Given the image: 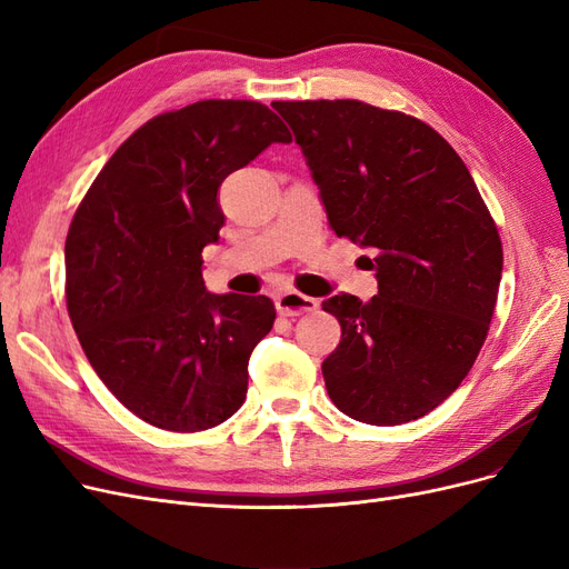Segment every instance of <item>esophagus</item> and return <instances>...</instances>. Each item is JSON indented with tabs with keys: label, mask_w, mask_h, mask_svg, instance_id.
<instances>
[{
	"label": "esophagus",
	"mask_w": 569,
	"mask_h": 569,
	"mask_svg": "<svg viewBox=\"0 0 569 569\" xmlns=\"http://www.w3.org/2000/svg\"><path fill=\"white\" fill-rule=\"evenodd\" d=\"M274 306H278V313L280 316L295 318V316L318 311L320 301L311 299V297H303V295H299V291H295V289H289V291H282V295H278V299H274Z\"/></svg>",
	"instance_id": "1"
}]
</instances>
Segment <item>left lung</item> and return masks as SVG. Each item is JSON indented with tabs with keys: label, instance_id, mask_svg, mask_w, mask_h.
I'll return each instance as SVG.
<instances>
[{
	"label": "left lung",
	"instance_id": "8db88e82",
	"mask_svg": "<svg viewBox=\"0 0 569 569\" xmlns=\"http://www.w3.org/2000/svg\"><path fill=\"white\" fill-rule=\"evenodd\" d=\"M295 130L337 237L370 251L377 295H337L341 325L322 377L358 422L418 420L470 372L501 284L503 249L468 166L401 111L356 99L272 101Z\"/></svg>",
	"mask_w": 569,
	"mask_h": 569
}]
</instances>
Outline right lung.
Returning a JSON list of instances; mask_svg holds the SVG:
<instances>
[{"instance_id":"obj_1","label":"right lung","mask_w":569,"mask_h":569,"mask_svg":"<svg viewBox=\"0 0 569 569\" xmlns=\"http://www.w3.org/2000/svg\"><path fill=\"white\" fill-rule=\"evenodd\" d=\"M291 134L266 104L206 99L151 118L116 149L66 237V303L99 380L144 422L201 432L247 399L268 297L211 295L201 251L226 213L218 189Z\"/></svg>"}]
</instances>
